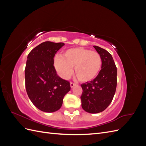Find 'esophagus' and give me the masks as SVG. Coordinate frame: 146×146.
<instances>
[{
	"mask_svg": "<svg viewBox=\"0 0 146 146\" xmlns=\"http://www.w3.org/2000/svg\"><path fill=\"white\" fill-rule=\"evenodd\" d=\"M70 87H71V88H73L74 86H76V83H73V82H70Z\"/></svg>",
	"mask_w": 146,
	"mask_h": 146,
	"instance_id": "1",
	"label": "esophagus"
}]
</instances>
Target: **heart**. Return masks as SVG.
<instances>
[{"label":"heart","instance_id":"obj_1","mask_svg":"<svg viewBox=\"0 0 146 146\" xmlns=\"http://www.w3.org/2000/svg\"><path fill=\"white\" fill-rule=\"evenodd\" d=\"M102 66V59L98 52L83 47H76L65 50L61 56H56L54 66L61 77L68 78L74 74L81 82L94 79Z\"/></svg>","mask_w":146,"mask_h":146}]
</instances>
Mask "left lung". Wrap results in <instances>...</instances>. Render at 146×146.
Returning <instances> with one entry per match:
<instances>
[{
    "label": "left lung",
    "mask_w": 146,
    "mask_h": 146,
    "mask_svg": "<svg viewBox=\"0 0 146 146\" xmlns=\"http://www.w3.org/2000/svg\"><path fill=\"white\" fill-rule=\"evenodd\" d=\"M102 59V69L93 80L83 83L80 97L82 107L85 111L98 113L111 102L117 86V68L111 55L99 46H93Z\"/></svg>",
    "instance_id": "8db88e82"
}]
</instances>
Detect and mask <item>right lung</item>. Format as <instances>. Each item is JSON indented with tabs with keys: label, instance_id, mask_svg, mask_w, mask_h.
I'll use <instances>...</instances> for the list:
<instances>
[{
	"label": "right lung",
	"instance_id": "obj_1",
	"mask_svg": "<svg viewBox=\"0 0 146 146\" xmlns=\"http://www.w3.org/2000/svg\"><path fill=\"white\" fill-rule=\"evenodd\" d=\"M64 44L46 41L29 53L25 69L26 91L30 100L39 110L47 113L58 110L69 82L60 78L54 66L56 53Z\"/></svg>",
	"mask_w": 146,
	"mask_h": 146
}]
</instances>
